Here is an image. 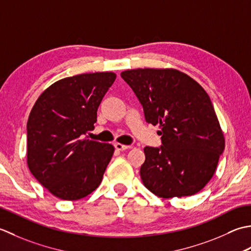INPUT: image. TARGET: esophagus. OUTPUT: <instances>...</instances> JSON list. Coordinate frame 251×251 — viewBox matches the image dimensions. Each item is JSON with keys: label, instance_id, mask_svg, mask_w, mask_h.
<instances>
[{"label": "esophagus", "instance_id": "esophagus-1", "mask_svg": "<svg viewBox=\"0 0 251 251\" xmlns=\"http://www.w3.org/2000/svg\"><path fill=\"white\" fill-rule=\"evenodd\" d=\"M130 146L127 145H124V144H120V143H115V148L117 151H126L129 148Z\"/></svg>", "mask_w": 251, "mask_h": 251}]
</instances>
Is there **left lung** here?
Instances as JSON below:
<instances>
[{
	"label": "left lung",
	"instance_id": "left-lung-1",
	"mask_svg": "<svg viewBox=\"0 0 251 251\" xmlns=\"http://www.w3.org/2000/svg\"><path fill=\"white\" fill-rule=\"evenodd\" d=\"M143 106L145 120L158 125L160 147L144 148L141 178L161 198L192 196L211 180L226 140L210 97L176 69L122 71Z\"/></svg>",
	"mask_w": 251,
	"mask_h": 251
}]
</instances>
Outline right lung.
<instances>
[{
    "mask_svg": "<svg viewBox=\"0 0 251 251\" xmlns=\"http://www.w3.org/2000/svg\"><path fill=\"white\" fill-rule=\"evenodd\" d=\"M114 73L76 75L45 90L27 122V163L57 198L78 201L95 191L114 155L111 144L83 139L94 130L97 109Z\"/></svg>",
    "mask_w": 251,
    "mask_h": 251,
    "instance_id": "obj_1",
    "label": "right lung"
}]
</instances>
